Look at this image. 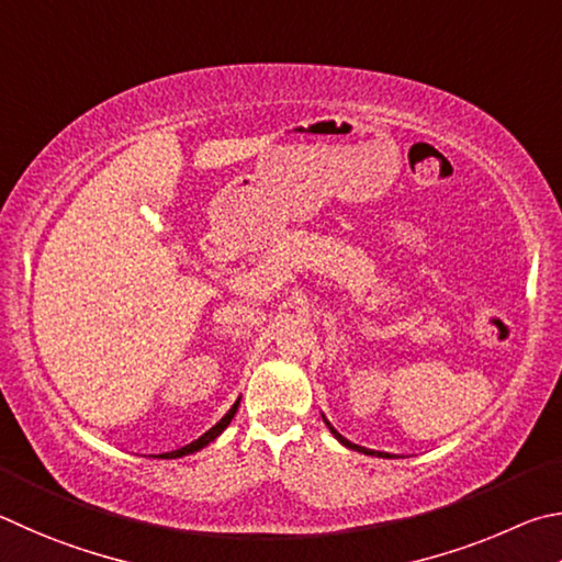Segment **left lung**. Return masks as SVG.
I'll return each mask as SVG.
<instances>
[{"instance_id":"obj_1","label":"left lung","mask_w":562,"mask_h":562,"mask_svg":"<svg viewBox=\"0 0 562 562\" xmlns=\"http://www.w3.org/2000/svg\"><path fill=\"white\" fill-rule=\"evenodd\" d=\"M323 422H326V425H328V429H330V435H333V437H336V439L340 441V445H342V447H348V449H352V451H362V454H368V457H387V459H390V454H387V451H372V449H366V447H358V445H352V441H348L346 437H342V435H340V431H338L336 427H333V425H330V422L326 419V415H323Z\"/></svg>"}]
</instances>
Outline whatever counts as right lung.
<instances>
[{"label": "right lung", "instance_id": "1", "mask_svg": "<svg viewBox=\"0 0 562 562\" xmlns=\"http://www.w3.org/2000/svg\"><path fill=\"white\" fill-rule=\"evenodd\" d=\"M241 400V397H239ZM239 400H236L234 402V405H232V409L229 412H226V415L220 419V422H216V425L210 429V431H204V435L200 437V439H194L192 441V445H187V447H182V449H177V451H172V459H177V457H187V454H194V451H200V449H204L206 445H210V441H214L216 437H220L222 435V431L226 429V427H229V422L234 419V415H236V409H239Z\"/></svg>", "mask_w": 562, "mask_h": 562}]
</instances>
